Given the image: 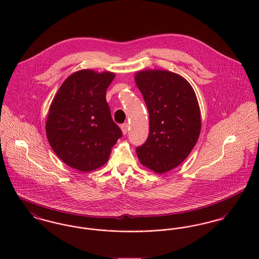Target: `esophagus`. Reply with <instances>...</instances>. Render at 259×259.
<instances>
[{
  "label": "esophagus",
  "mask_w": 259,
  "mask_h": 259,
  "mask_svg": "<svg viewBox=\"0 0 259 259\" xmlns=\"http://www.w3.org/2000/svg\"><path fill=\"white\" fill-rule=\"evenodd\" d=\"M120 128H121V132H122V134L123 135H126V133H127V130H128V123H122L121 125H120Z\"/></svg>",
  "instance_id": "1"
}]
</instances>
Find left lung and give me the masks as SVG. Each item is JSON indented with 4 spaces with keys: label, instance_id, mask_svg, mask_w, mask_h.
I'll return each mask as SVG.
<instances>
[{
    "label": "left lung",
    "instance_id": "8db88e82",
    "mask_svg": "<svg viewBox=\"0 0 259 259\" xmlns=\"http://www.w3.org/2000/svg\"><path fill=\"white\" fill-rule=\"evenodd\" d=\"M135 79L149 114L148 138L137 148L138 157L143 165L163 174L181 164L198 140L197 99L185 78L168 71H141Z\"/></svg>",
    "mask_w": 259,
    "mask_h": 259
}]
</instances>
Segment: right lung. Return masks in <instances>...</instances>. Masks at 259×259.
<instances>
[{
  "label": "right lung",
  "mask_w": 259,
  "mask_h": 259,
  "mask_svg": "<svg viewBox=\"0 0 259 259\" xmlns=\"http://www.w3.org/2000/svg\"><path fill=\"white\" fill-rule=\"evenodd\" d=\"M114 74L81 70L55 96L46 122L50 146L69 166L91 171L104 165L122 133L111 118L106 92Z\"/></svg>",
  "instance_id": "obj_1"
}]
</instances>
